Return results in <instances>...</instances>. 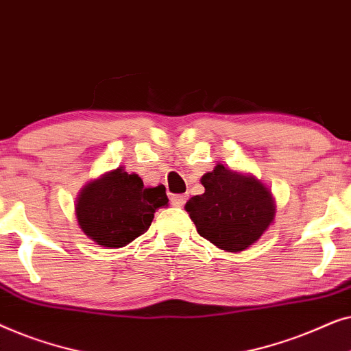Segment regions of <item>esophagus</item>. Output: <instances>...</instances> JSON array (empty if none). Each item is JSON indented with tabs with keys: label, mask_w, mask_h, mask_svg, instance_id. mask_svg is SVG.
<instances>
[{
	"label": "esophagus",
	"mask_w": 351,
	"mask_h": 351,
	"mask_svg": "<svg viewBox=\"0 0 351 351\" xmlns=\"http://www.w3.org/2000/svg\"><path fill=\"white\" fill-rule=\"evenodd\" d=\"M186 201V195H172L171 196V204L177 206V208H182Z\"/></svg>",
	"instance_id": "obj_1"
}]
</instances>
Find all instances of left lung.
Masks as SVG:
<instances>
[{
	"label": "left lung",
	"mask_w": 351,
	"mask_h": 351,
	"mask_svg": "<svg viewBox=\"0 0 351 351\" xmlns=\"http://www.w3.org/2000/svg\"><path fill=\"white\" fill-rule=\"evenodd\" d=\"M203 195L185 204L196 230L219 249L243 252L257 243L273 223L276 204L270 189L249 172L223 165L201 177Z\"/></svg>",
	"instance_id": "1"
}]
</instances>
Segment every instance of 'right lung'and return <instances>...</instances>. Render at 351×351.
<instances>
[{"instance_id":"add662e5","label":"right lung","mask_w":351,"mask_h":351,"mask_svg":"<svg viewBox=\"0 0 351 351\" xmlns=\"http://www.w3.org/2000/svg\"><path fill=\"white\" fill-rule=\"evenodd\" d=\"M167 201L165 186H143L141 177L119 166L81 189L75 215L86 237L117 249L145 233L156 210L167 208Z\"/></svg>"}]
</instances>
